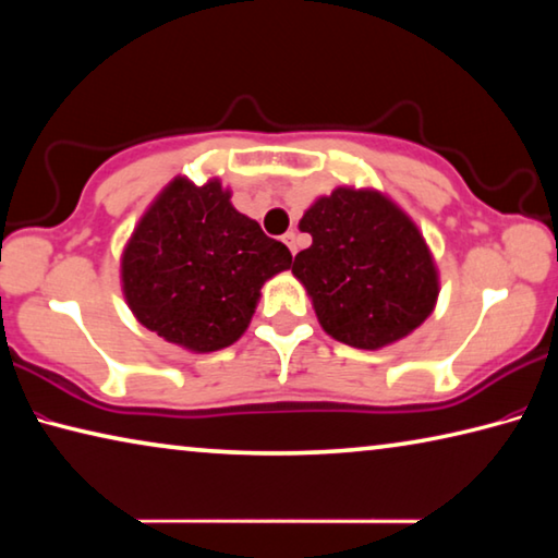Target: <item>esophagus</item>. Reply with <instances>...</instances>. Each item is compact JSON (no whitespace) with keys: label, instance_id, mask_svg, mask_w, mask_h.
I'll use <instances>...</instances> for the list:
<instances>
[{"label":"esophagus","instance_id":"1","mask_svg":"<svg viewBox=\"0 0 558 558\" xmlns=\"http://www.w3.org/2000/svg\"><path fill=\"white\" fill-rule=\"evenodd\" d=\"M282 241H286L290 253H292V256H295V253H298V233L295 231H288L286 235H282Z\"/></svg>","mask_w":558,"mask_h":558}]
</instances>
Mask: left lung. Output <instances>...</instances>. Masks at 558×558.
<instances>
[{
    "label": "left lung",
    "mask_w": 558,
    "mask_h": 558,
    "mask_svg": "<svg viewBox=\"0 0 558 558\" xmlns=\"http://www.w3.org/2000/svg\"><path fill=\"white\" fill-rule=\"evenodd\" d=\"M300 231L313 235V245L292 260V276L337 342L381 349L436 307L438 270L428 245L384 194L339 186L310 206Z\"/></svg>",
    "instance_id": "1"
}]
</instances>
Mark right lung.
Segmentation results:
<instances>
[{"mask_svg": "<svg viewBox=\"0 0 558 558\" xmlns=\"http://www.w3.org/2000/svg\"><path fill=\"white\" fill-rule=\"evenodd\" d=\"M290 263L288 245L235 211L219 179L177 177L125 245L122 292L140 325L204 354L245 332L263 282Z\"/></svg>", "mask_w": 558, "mask_h": 558, "instance_id": "right-lung-1", "label": "right lung"}]
</instances>
